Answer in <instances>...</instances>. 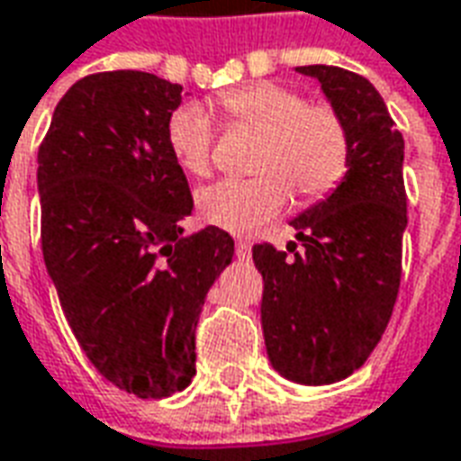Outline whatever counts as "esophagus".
<instances>
[{
    "mask_svg": "<svg viewBox=\"0 0 461 461\" xmlns=\"http://www.w3.org/2000/svg\"><path fill=\"white\" fill-rule=\"evenodd\" d=\"M234 254H237V259H249V254H251L249 241H244V240L237 241V247H234Z\"/></svg>",
    "mask_w": 461,
    "mask_h": 461,
    "instance_id": "esophagus-1",
    "label": "esophagus"
}]
</instances>
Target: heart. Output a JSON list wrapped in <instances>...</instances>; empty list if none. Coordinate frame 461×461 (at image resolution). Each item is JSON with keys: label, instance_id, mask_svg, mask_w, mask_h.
I'll use <instances>...</instances> for the list:
<instances>
[{"label": "heart", "instance_id": "obj_1", "mask_svg": "<svg viewBox=\"0 0 461 461\" xmlns=\"http://www.w3.org/2000/svg\"><path fill=\"white\" fill-rule=\"evenodd\" d=\"M231 122L259 135L249 180H221L197 194V212L212 227L251 234L286 210L291 190L303 202L326 200L350 170L353 140L346 115L330 101H306L276 81L241 86L220 95ZM172 158L192 177L212 170L214 122L202 105H185L167 122Z\"/></svg>", "mask_w": 461, "mask_h": 461}]
</instances>
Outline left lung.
Wrapping results in <instances>:
<instances>
[{"instance_id":"8db88e82","label":"left lung","mask_w":461,"mask_h":461,"mask_svg":"<svg viewBox=\"0 0 461 461\" xmlns=\"http://www.w3.org/2000/svg\"><path fill=\"white\" fill-rule=\"evenodd\" d=\"M346 115L350 170L329 200L291 221L286 251L269 241L251 257L264 279L261 326L271 366L303 385L348 377L373 353L395 309L402 274L405 140L385 101L363 76L339 66H299Z\"/></svg>"}]
</instances>
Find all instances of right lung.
I'll list each match as a JSON object with an SVG mask.
<instances>
[{
	"label": "right lung",
	"mask_w": 461,
	"mask_h": 461,
	"mask_svg": "<svg viewBox=\"0 0 461 461\" xmlns=\"http://www.w3.org/2000/svg\"><path fill=\"white\" fill-rule=\"evenodd\" d=\"M182 86L101 71L59 101L39 148L41 251L66 321L95 370L160 400L194 375V329L231 261L220 227L182 237L192 192L167 145Z\"/></svg>",
	"instance_id": "1"
}]
</instances>
